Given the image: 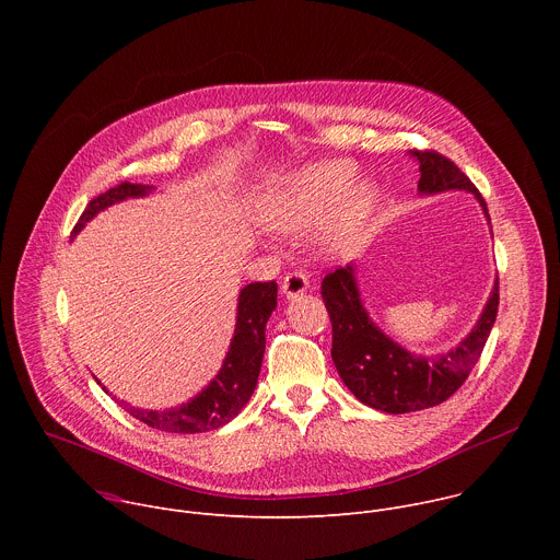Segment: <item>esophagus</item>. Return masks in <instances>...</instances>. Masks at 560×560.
<instances>
[{"mask_svg": "<svg viewBox=\"0 0 560 560\" xmlns=\"http://www.w3.org/2000/svg\"><path fill=\"white\" fill-rule=\"evenodd\" d=\"M307 283L310 281H307V277L303 272H290L281 281V292H283V296L294 299V296H299V294H303L307 290Z\"/></svg>", "mask_w": 560, "mask_h": 560, "instance_id": "esophagus-1", "label": "esophagus"}]
</instances>
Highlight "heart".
I'll list each match as a JSON object with an SVG mask.
<instances>
[{
	"mask_svg": "<svg viewBox=\"0 0 560 560\" xmlns=\"http://www.w3.org/2000/svg\"><path fill=\"white\" fill-rule=\"evenodd\" d=\"M352 177L354 166L337 159L303 166L268 188L261 199V217L275 230L305 232L330 214ZM374 203L376 188L372 184L363 182L348 190L328 230V242L335 250H350L357 244Z\"/></svg>",
	"mask_w": 560,
	"mask_h": 560,
	"instance_id": "heart-1",
	"label": "heart"
}]
</instances>
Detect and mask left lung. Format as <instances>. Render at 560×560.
<instances>
[{
  "instance_id": "8db88e82",
  "label": "left lung",
  "mask_w": 560,
  "mask_h": 560,
  "mask_svg": "<svg viewBox=\"0 0 560 560\" xmlns=\"http://www.w3.org/2000/svg\"><path fill=\"white\" fill-rule=\"evenodd\" d=\"M410 154L419 159L421 195L467 190L490 219L486 199L452 159L436 150H410ZM322 296L332 322V361L348 389L374 410L406 415L447 401L465 383L497 322L499 279L471 332L454 350L434 357L408 352L376 328L361 303L354 266L326 275Z\"/></svg>"
}]
</instances>
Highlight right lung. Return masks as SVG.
<instances>
[{"label":"right lung","instance_id":"add662e5","mask_svg":"<svg viewBox=\"0 0 560 560\" xmlns=\"http://www.w3.org/2000/svg\"><path fill=\"white\" fill-rule=\"evenodd\" d=\"M152 192V186L130 184L124 182L100 197H95L86 210L79 217L72 228V236L79 234L97 212L106 210L108 206L130 199V197H145ZM277 307V283H250L238 292L236 305V326L234 337L230 341L228 354L223 359L221 370L217 376L195 396L188 404L168 410H139L124 401H115L137 421L175 434H197L217 430L230 423L244 406L250 401V396L257 387V378L261 372L264 350H266V324Z\"/></svg>","mask_w":560,"mask_h":560}]
</instances>
